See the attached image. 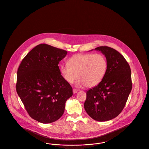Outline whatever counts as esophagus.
<instances>
[{
	"instance_id": "esophagus-1",
	"label": "esophagus",
	"mask_w": 149,
	"mask_h": 149,
	"mask_svg": "<svg viewBox=\"0 0 149 149\" xmlns=\"http://www.w3.org/2000/svg\"><path fill=\"white\" fill-rule=\"evenodd\" d=\"M77 91H78V90L77 89H73V93L74 94L77 93Z\"/></svg>"
}]
</instances>
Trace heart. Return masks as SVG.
I'll use <instances>...</instances> for the list:
<instances>
[{
	"label": "heart",
	"mask_w": 149,
	"mask_h": 149,
	"mask_svg": "<svg viewBox=\"0 0 149 149\" xmlns=\"http://www.w3.org/2000/svg\"><path fill=\"white\" fill-rule=\"evenodd\" d=\"M107 68L105 56L99 53L77 54L72 56L68 64H62L60 72L64 80L72 84L76 79V86L86 85L93 87L98 85L104 77Z\"/></svg>",
	"instance_id": "b5f03b06"
}]
</instances>
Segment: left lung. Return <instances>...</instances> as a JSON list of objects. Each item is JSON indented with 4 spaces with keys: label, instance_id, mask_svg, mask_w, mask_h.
Instances as JSON below:
<instances>
[{
    "label": "left lung",
    "instance_id": "8db88e82",
    "mask_svg": "<svg viewBox=\"0 0 149 149\" xmlns=\"http://www.w3.org/2000/svg\"><path fill=\"white\" fill-rule=\"evenodd\" d=\"M95 50L105 55L107 68L99 84L87 91L84 108L92 119L109 121L118 116L125 106L132 88L131 70L118 51L107 46Z\"/></svg>",
    "mask_w": 149,
    "mask_h": 149
}]
</instances>
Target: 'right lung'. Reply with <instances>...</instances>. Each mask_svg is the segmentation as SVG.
I'll return each instance as SVG.
<instances>
[{
  "mask_svg": "<svg viewBox=\"0 0 149 149\" xmlns=\"http://www.w3.org/2000/svg\"><path fill=\"white\" fill-rule=\"evenodd\" d=\"M67 51L40 44L22 59L17 73L16 91L30 117L43 124L63 115L72 88L61 75L59 63Z\"/></svg>",
  "mask_w": 149,
  "mask_h": 149,
  "instance_id": "add662e5",
  "label": "right lung"
}]
</instances>
